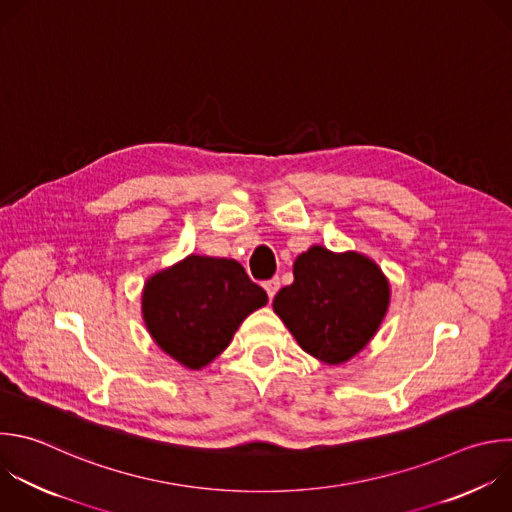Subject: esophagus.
<instances>
[{"label": "esophagus", "instance_id": "esophagus-1", "mask_svg": "<svg viewBox=\"0 0 512 512\" xmlns=\"http://www.w3.org/2000/svg\"><path fill=\"white\" fill-rule=\"evenodd\" d=\"M263 287H265V291H267L269 299H273V297H275V293H277V289H279V277L267 279V281L263 283Z\"/></svg>", "mask_w": 512, "mask_h": 512}]
</instances>
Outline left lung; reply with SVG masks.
Instances as JSON below:
<instances>
[{
    "label": "left lung",
    "instance_id": "left-lung-1",
    "mask_svg": "<svg viewBox=\"0 0 512 512\" xmlns=\"http://www.w3.org/2000/svg\"><path fill=\"white\" fill-rule=\"evenodd\" d=\"M293 277L277 291L273 309L297 344L331 366L356 356L376 333L390 301L378 265L360 253L311 247L295 259Z\"/></svg>",
    "mask_w": 512,
    "mask_h": 512
}]
</instances>
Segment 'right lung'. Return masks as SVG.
<instances>
[{"label":"right lung","mask_w":512,"mask_h":512,"mask_svg":"<svg viewBox=\"0 0 512 512\" xmlns=\"http://www.w3.org/2000/svg\"><path fill=\"white\" fill-rule=\"evenodd\" d=\"M265 303V289L237 261L191 255L146 283L142 313L154 342L170 358L199 370L229 346L241 321Z\"/></svg>","instance_id":"right-lung-1"}]
</instances>
